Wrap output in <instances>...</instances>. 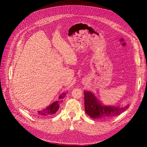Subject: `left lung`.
Segmentation results:
<instances>
[{"instance_id": "1", "label": "left lung", "mask_w": 147, "mask_h": 147, "mask_svg": "<svg viewBox=\"0 0 147 147\" xmlns=\"http://www.w3.org/2000/svg\"><path fill=\"white\" fill-rule=\"evenodd\" d=\"M84 109L86 113L92 119H110L121 114L129 106L105 105L99 101L92 92L84 90Z\"/></svg>"}]
</instances>
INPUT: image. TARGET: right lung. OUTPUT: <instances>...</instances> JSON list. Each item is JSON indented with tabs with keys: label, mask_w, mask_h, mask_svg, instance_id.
Returning <instances> with one entry per match:
<instances>
[{
	"label": "right lung",
	"mask_w": 147,
	"mask_h": 147,
	"mask_svg": "<svg viewBox=\"0 0 147 147\" xmlns=\"http://www.w3.org/2000/svg\"><path fill=\"white\" fill-rule=\"evenodd\" d=\"M67 92H64L58 98V101H56L53 102L52 104L48 106L44 109H42V110L37 111L34 113V115L37 117H42V116H49V115H53L55 114L58 110H59V104L63 102V100L64 98V97L67 95Z\"/></svg>",
	"instance_id": "right-lung-1"
}]
</instances>
